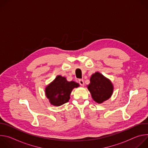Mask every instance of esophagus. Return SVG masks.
<instances>
[{"mask_svg":"<svg viewBox=\"0 0 148 148\" xmlns=\"http://www.w3.org/2000/svg\"><path fill=\"white\" fill-rule=\"evenodd\" d=\"M78 82H79V84H80V86H84V81L83 79H79L78 80Z\"/></svg>","mask_w":148,"mask_h":148,"instance_id":"obj_1","label":"esophagus"}]
</instances>
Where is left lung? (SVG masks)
I'll return each instance as SVG.
<instances>
[{"mask_svg": "<svg viewBox=\"0 0 148 148\" xmlns=\"http://www.w3.org/2000/svg\"><path fill=\"white\" fill-rule=\"evenodd\" d=\"M87 87L92 99L98 103L108 100L114 91L111 81L98 72L91 75L90 83Z\"/></svg>", "mask_w": 148, "mask_h": 148, "instance_id": "1", "label": "left lung"}]
</instances>
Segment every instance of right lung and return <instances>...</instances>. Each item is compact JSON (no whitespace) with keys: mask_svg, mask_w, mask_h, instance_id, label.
<instances>
[{"mask_svg":"<svg viewBox=\"0 0 148 148\" xmlns=\"http://www.w3.org/2000/svg\"><path fill=\"white\" fill-rule=\"evenodd\" d=\"M79 86V84L74 81H68L64 77L57 75L46 87V95L51 105L60 106L69 101L72 90Z\"/></svg>","mask_w":148,"mask_h":148,"instance_id":"1","label":"right lung"}]
</instances>
